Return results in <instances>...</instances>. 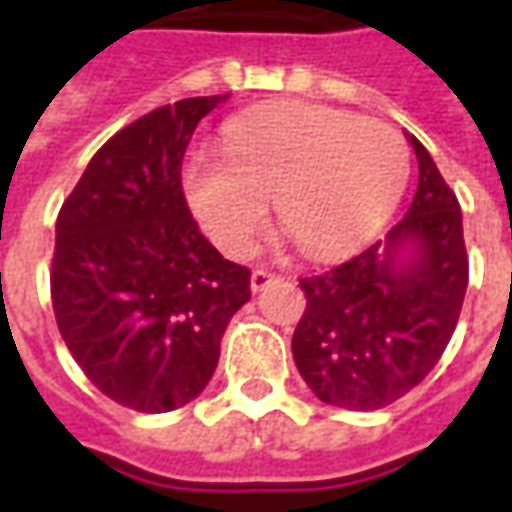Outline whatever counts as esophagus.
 Instances as JSON below:
<instances>
[{
	"label": "esophagus",
	"mask_w": 512,
	"mask_h": 512,
	"mask_svg": "<svg viewBox=\"0 0 512 512\" xmlns=\"http://www.w3.org/2000/svg\"><path fill=\"white\" fill-rule=\"evenodd\" d=\"M274 279H279V274H271L268 268H255V271H252V290H263L266 285H271Z\"/></svg>",
	"instance_id": "34e87169"
}]
</instances>
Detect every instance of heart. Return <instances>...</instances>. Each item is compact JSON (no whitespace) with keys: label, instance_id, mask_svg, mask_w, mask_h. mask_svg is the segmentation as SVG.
<instances>
[{"label":"heart","instance_id":"heart-1","mask_svg":"<svg viewBox=\"0 0 512 512\" xmlns=\"http://www.w3.org/2000/svg\"><path fill=\"white\" fill-rule=\"evenodd\" d=\"M222 158H191V208L224 252L241 257L279 230L307 257L354 249L389 219L411 175V150L384 120L321 104H288L227 123Z\"/></svg>","mask_w":512,"mask_h":512}]
</instances>
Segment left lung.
<instances>
[{
	"label": "left lung",
	"mask_w": 512,
	"mask_h": 512,
	"mask_svg": "<svg viewBox=\"0 0 512 512\" xmlns=\"http://www.w3.org/2000/svg\"><path fill=\"white\" fill-rule=\"evenodd\" d=\"M417 194L386 241L340 266L301 277L304 315L293 332L301 378L323 403L373 411L428 376L450 343L469 285L461 205L417 136ZM412 246L409 263L396 255Z\"/></svg>",
	"instance_id": "left-lung-1"
}]
</instances>
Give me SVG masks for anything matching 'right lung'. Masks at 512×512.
<instances>
[{"mask_svg": "<svg viewBox=\"0 0 512 512\" xmlns=\"http://www.w3.org/2000/svg\"><path fill=\"white\" fill-rule=\"evenodd\" d=\"M222 95L128 123L84 169L57 216L51 304L68 351L106 397L142 414L186 406L211 381L249 268L200 233L183 156Z\"/></svg>", "mask_w": 512, "mask_h": 512, "instance_id": "add662e5", "label": "right lung"}]
</instances>
